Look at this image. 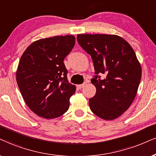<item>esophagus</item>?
<instances>
[{
    "label": "esophagus",
    "mask_w": 156,
    "mask_h": 156,
    "mask_svg": "<svg viewBox=\"0 0 156 156\" xmlns=\"http://www.w3.org/2000/svg\"><path fill=\"white\" fill-rule=\"evenodd\" d=\"M85 84H86V83H83V84H79L77 87L80 88V89H82V88H83L84 86H85Z\"/></svg>",
    "instance_id": "obj_1"
}]
</instances>
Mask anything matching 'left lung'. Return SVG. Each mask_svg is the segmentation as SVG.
I'll return each mask as SVG.
<instances>
[{"label":"left lung","mask_w":156,"mask_h":156,"mask_svg":"<svg viewBox=\"0 0 156 156\" xmlns=\"http://www.w3.org/2000/svg\"><path fill=\"white\" fill-rule=\"evenodd\" d=\"M80 45L91 55L96 93L89 100L93 113L105 120L118 118L131 105L142 76L141 65L126 40L115 34H80ZM105 74L104 79L100 75Z\"/></svg>","instance_id":"left-lung-1"}]
</instances>
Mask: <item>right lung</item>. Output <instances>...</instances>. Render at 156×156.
Masks as SVG:
<instances>
[{
  "label": "right lung",
  "instance_id": "add662e5",
  "mask_svg": "<svg viewBox=\"0 0 156 156\" xmlns=\"http://www.w3.org/2000/svg\"><path fill=\"white\" fill-rule=\"evenodd\" d=\"M74 45V36H55L34 41L23 53L16 82L26 104L37 116L54 119L69 109L76 87L68 81L63 60Z\"/></svg>",
  "mask_w": 156,
  "mask_h": 156
}]
</instances>
